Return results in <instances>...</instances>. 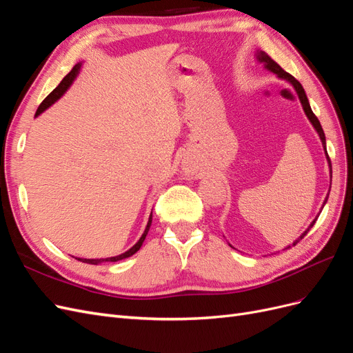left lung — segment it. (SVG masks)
Returning <instances> with one entry per match:
<instances>
[{
    "instance_id": "8db88e82",
    "label": "left lung",
    "mask_w": 353,
    "mask_h": 353,
    "mask_svg": "<svg viewBox=\"0 0 353 353\" xmlns=\"http://www.w3.org/2000/svg\"><path fill=\"white\" fill-rule=\"evenodd\" d=\"M256 59H258L261 63H263L265 68L268 69L270 72L275 73L276 77H279V78L285 79V81H288V82H290V83L293 85V88L296 90V92H297V95H299V100H301V103H302V105H303V110H305V113H306V116H307V119L311 121V123H312V125H314V128H315V131L318 132L319 138H321L323 145H324V152H325V156H327V160H328V165H330V174H331V160H330V157H328L327 148H325V135H324V131H323V126H321V123H319L318 117L314 114V112H312V109H311V105H309L307 97H306L305 90H303V87L301 85V82H299L294 77H292V74H288V73H287V72H285V70L279 65V63H275V61H274L268 54H266L265 51H258V52H256ZM327 199H328V194H327V197H325V200H324V205L327 203ZM316 219H318V216L311 222V225L307 227V230L302 234V236L299 237V239L293 243V245H296L299 241H301V240L306 236L307 231L314 227V223H315V221H316ZM290 248H292V245H288L287 249H290Z\"/></svg>"
}]
</instances>
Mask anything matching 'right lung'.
Listing matches in <instances>:
<instances>
[{"label":"right lung","mask_w":353,"mask_h":353,"mask_svg":"<svg viewBox=\"0 0 353 353\" xmlns=\"http://www.w3.org/2000/svg\"><path fill=\"white\" fill-rule=\"evenodd\" d=\"M79 68H81V65H77V66H74V68H73V69L66 74V77L63 78V81L59 83V87H57L54 91L50 92V94L47 95V99L39 104V108H38V110H37L35 116L41 114V113L44 112L46 109H48L52 103H56V101L61 97V95L66 92V90L70 87V83L73 82V79L77 78V74H78V72H79ZM150 225H152V215H150V218H148L147 227H145V231L143 232L141 239L138 240L130 250L125 252V253H122V254H119V256H113V258H108V259H81V258H78V261L85 262V263H91V265H97V263H101V262H117V261H121V259L130 258V256H132L134 253H137L138 250H140V248H141L143 243H144V240H145L147 232H148V230H150Z\"/></svg>","instance_id":"add662e5"}]
</instances>
